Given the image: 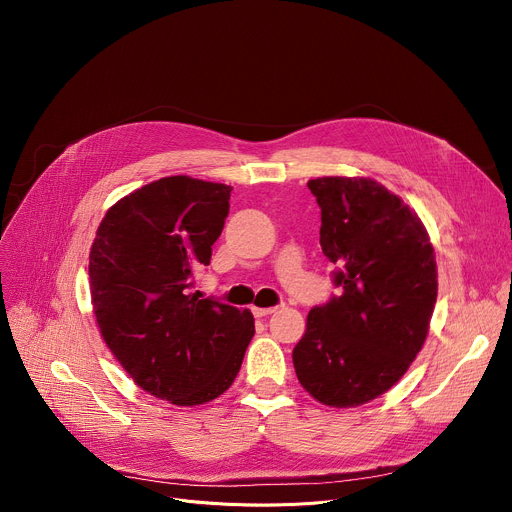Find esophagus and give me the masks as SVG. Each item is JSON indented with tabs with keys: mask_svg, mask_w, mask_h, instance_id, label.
Wrapping results in <instances>:
<instances>
[{
	"mask_svg": "<svg viewBox=\"0 0 512 512\" xmlns=\"http://www.w3.org/2000/svg\"><path fill=\"white\" fill-rule=\"evenodd\" d=\"M273 312H277V308H257V306H253V314H255L257 318H267V316H271Z\"/></svg>",
	"mask_w": 512,
	"mask_h": 512,
	"instance_id": "34e87169",
	"label": "esophagus"
}]
</instances>
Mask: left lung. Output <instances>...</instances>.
<instances>
[{
    "label": "left lung",
    "mask_w": 512,
    "mask_h": 512,
    "mask_svg": "<svg viewBox=\"0 0 512 512\" xmlns=\"http://www.w3.org/2000/svg\"><path fill=\"white\" fill-rule=\"evenodd\" d=\"M322 208L320 245L340 269V296L312 308L294 348L300 385L346 409L387 393L423 348L437 265L417 212L373 178L308 182Z\"/></svg>",
    "instance_id": "obj_1"
}]
</instances>
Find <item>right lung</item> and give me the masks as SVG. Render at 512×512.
<instances>
[{
    "instance_id": "right-lung-1",
    "label": "right lung",
    "mask_w": 512,
    "mask_h": 512,
    "mask_svg": "<svg viewBox=\"0 0 512 512\" xmlns=\"http://www.w3.org/2000/svg\"><path fill=\"white\" fill-rule=\"evenodd\" d=\"M231 186L168 176L117 200L101 221L89 283L99 332L133 383L178 407L223 395L255 334L249 310L200 300Z\"/></svg>"
}]
</instances>
